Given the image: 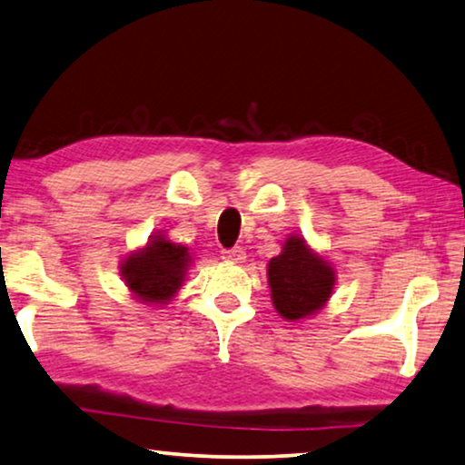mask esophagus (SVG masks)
<instances>
[{"instance_id":"34e87169","label":"esophagus","mask_w":465,"mask_h":465,"mask_svg":"<svg viewBox=\"0 0 465 465\" xmlns=\"http://www.w3.org/2000/svg\"><path fill=\"white\" fill-rule=\"evenodd\" d=\"M223 257L226 262H242V260H245V249H242V247L223 249Z\"/></svg>"}]
</instances>
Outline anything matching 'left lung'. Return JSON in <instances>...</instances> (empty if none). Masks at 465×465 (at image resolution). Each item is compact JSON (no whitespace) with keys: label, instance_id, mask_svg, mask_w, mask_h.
Masks as SVG:
<instances>
[{"label":"left lung","instance_id":"1","mask_svg":"<svg viewBox=\"0 0 465 465\" xmlns=\"http://www.w3.org/2000/svg\"><path fill=\"white\" fill-rule=\"evenodd\" d=\"M268 281L276 312L287 320H302L326 303L334 274L324 260L305 247L303 239L291 237L282 253L270 260Z\"/></svg>","mask_w":465,"mask_h":465}]
</instances>
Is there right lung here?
<instances>
[{"instance_id": "obj_1", "label": "right lung", "mask_w": 465, "mask_h": 465, "mask_svg": "<svg viewBox=\"0 0 465 465\" xmlns=\"http://www.w3.org/2000/svg\"><path fill=\"white\" fill-rule=\"evenodd\" d=\"M189 266L187 249L174 242L153 239L143 252L133 253L123 263V276L128 289L143 302L163 303L183 284Z\"/></svg>"}]
</instances>
